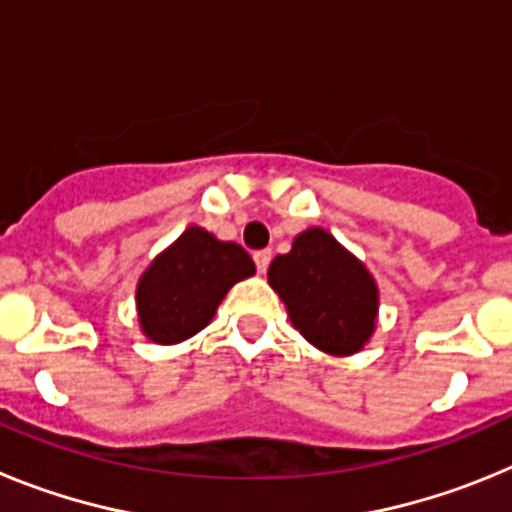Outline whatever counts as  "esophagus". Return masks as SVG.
<instances>
[{"instance_id": "1", "label": "esophagus", "mask_w": 512, "mask_h": 512, "mask_svg": "<svg viewBox=\"0 0 512 512\" xmlns=\"http://www.w3.org/2000/svg\"><path fill=\"white\" fill-rule=\"evenodd\" d=\"M253 261H256V269H259V274H264L271 264V251H256L253 253Z\"/></svg>"}]
</instances>
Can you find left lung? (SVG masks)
<instances>
[{
    "label": "left lung",
    "instance_id": "obj_1",
    "mask_svg": "<svg viewBox=\"0 0 512 512\" xmlns=\"http://www.w3.org/2000/svg\"><path fill=\"white\" fill-rule=\"evenodd\" d=\"M271 289L305 341L330 356L359 354L379 318V287L364 261L328 230L307 228L271 261Z\"/></svg>",
    "mask_w": 512,
    "mask_h": 512
}]
</instances>
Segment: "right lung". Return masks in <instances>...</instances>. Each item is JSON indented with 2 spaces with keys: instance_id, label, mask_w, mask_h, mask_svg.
<instances>
[{
  "instance_id": "obj_1",
  "label": "right lung",
  "mask_w": 512,
  "mask_h": 512,
  "mask_svg": "<svg viewBox=\"0 0 512 512\" xmlns=\"http://www.w3.org/2000/svg\"><path fill=\"white\" fill-rule=\"evenodd\" d=\"M256 274V264L233 241H220L189 225L158 253L135 287L140 333L158 346H174L212 323L230 287Z\"/></svg>"
}]
</instances>
